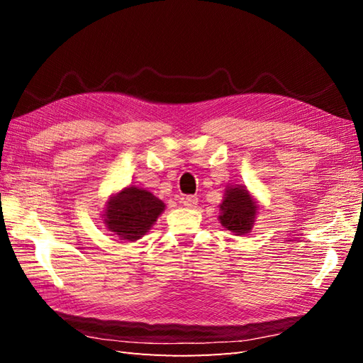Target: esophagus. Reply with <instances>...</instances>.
I'll return each instance as SVG.
<instances>
[{"mask_svg": "<svg viewBox=\"0 0 363 363\" xmlns=\"http://www.w3.org/2000/svg\"><path fill=\"white\" fill-rule=\"evenodd\" d=\"M182 204L189 207V209H195V207L198 206V198L196 196H186V198H184Z\"/></svg>", "mask_w": 363, "mask_h": 363, "instance_id": "esophagus-1", "label": "esophagus"}]
</instances>
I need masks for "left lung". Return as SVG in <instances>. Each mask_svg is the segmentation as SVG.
Masks as SVG:
<instances>
[{"label": "left lung", "mask_w": 363, "mask_h": 363, "mask_svg": "<svg viewBox=\"0 0 363 363\" xmlns=\"http://www.w3.org/2000/svg\"><path fill=\"white\" fill-rule=\"evenodd\" d=\"M220 204V223L235 235L251 233L257 215V204L243 186H230Z\"/></svg>", "instance_id": "left-lung-1"}]
</instances>
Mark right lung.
I'll list each match as a JSON object with an SVG mask.
<instances>
[{"mask_svg":"<svg viewBox=\"0 0 363 363\" xmlns=\"http://www.w3.org/2000/svg\"><path fill=\"white\" fill-rule=\"evenodd\" d=\"M164 209L165 204L151 191L126 187L111 196L103 218L107 229L120 240L135 242L148 233Z\"/></svg>","mask_w":363,"mask_h":363,"instance_id":"add662e5","label":"right lung"}]
</instances>
